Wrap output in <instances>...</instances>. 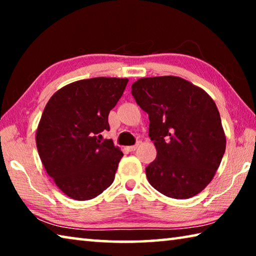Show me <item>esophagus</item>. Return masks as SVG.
<instances>
[{"mask_svg":"<svg viewBox=\"0 0 256 256\" xmlns=\"http://www.w3.org/2000/svg\"><path fill=\"white\" fill-rule=\"evenodd\" d=\"M138 144H134V146H128V149L130 151H136L138 149Z\"/></svg>","mask_w":256,"mask_h":256,"instance_id":"1","label":"esophagus"}]
</instances>
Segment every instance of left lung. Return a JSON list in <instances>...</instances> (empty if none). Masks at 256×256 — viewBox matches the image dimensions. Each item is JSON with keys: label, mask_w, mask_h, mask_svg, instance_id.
Segmentation results:
<instances>
[{"label": "left lung", "mask_w": 256, "mask_h": 256, "mask_svg": "<svg viewBox=\"0 0 256 256\" xmlns=\"http://www.w3.org/2000/svg\"><path fill=\"white\" fill-rule=\"evenodd\" d=\"M132 94L149 115L157 157L146 168L152 188L172 198H190L214 178L226 150L218 108L200 86L180 76L142 78Z\"/></svg>", "instance_id": "8db88e82"}]
</instances>
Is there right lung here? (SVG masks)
<instances>
[{"label": "right lung", "mask_w": 256, "mask_h": 256, "mask_svg": "<svg viewBox=\"0 0 256 256\" xmlns=\"http://www.w3.org/2000/svg\"><path fill=\"white\" fill-rule=\"evenodd\" d=\"M128 79L92 78L58 89L46 104L36 131L45 170L68 198L86 201L110 188L123 152L112 140L108 114L122 97Z\"/></svg>", "instance_id": "1"}]
</instances>
